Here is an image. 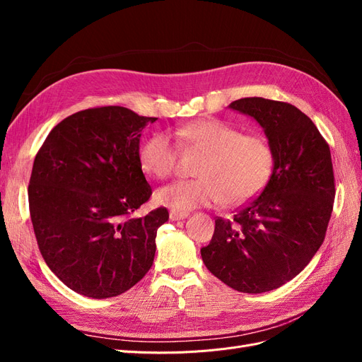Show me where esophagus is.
I'll return each instance as SVG.
<instances>
[{"label": "esophagus", "instance_id": "esophagus-1", "mask_svg": "<svg viewBox=\"0 0 362 362\" xmlns=\"http://www.w3.org/2000/svg\"><path fill=\"white\" fill-rule=\"evenodd\" d=\"M169 217H170V221H184V218L189 217V213H182V211H175V210H172V211L169 213Z\"/></svg>", "mask_w": 362, "mask_h": 362}]
</instances>
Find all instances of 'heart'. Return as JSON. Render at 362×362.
Segmentation results:
<instances>
[{"instance_id":"obj_1","label":"heart","mask_w":362,"mask_h":362,"mask_svg":"<svg viewBox=\"0 0 362 362\" xmlns=\"http://www.w3.org/2000/svg\"><path fill=\"white\" fill-rule=\"evenodd\" d=\"M184 144L205 152L196 175L180 180L156 193L158 204L175 211H192L199 206L225 202L238 205L254 198L272 177L275 156L266 139L245 136L242 131L218 120H198L175 129ZM140 166L151 177H170L178 161V146L170 134H152L139 152Z\"/></svg>"}]
</instances>
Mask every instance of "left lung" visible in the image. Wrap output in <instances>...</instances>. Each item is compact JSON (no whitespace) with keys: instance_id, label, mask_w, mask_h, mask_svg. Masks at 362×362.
I'll use <instances>...</instances> for the list:
<instances>
[{"instance_id":"1","label":"left lung","mask_w":362,"mask_h":362,"mask_svg":"<svg viewBox=\"0 0 362 362\" xmlns=\"http://www.w3.org/2000/svg\"><path fill=\"white\" fill-rule=\"evenodd\" d=\"M257 120L275 156L272 177L257 198L216 218L204 264L242 293L275 290L306 267L322 246L335 198L329 146L298 107L264 98L228 105Z\"/></svg>"}]
</instances>
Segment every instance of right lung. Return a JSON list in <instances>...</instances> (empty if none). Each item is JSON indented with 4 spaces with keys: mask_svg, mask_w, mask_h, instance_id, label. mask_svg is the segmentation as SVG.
<instances>
[{
    "mask_svg": "<svg viewBox=\"0 0 362 362\" xmlns=\"http://www.w3.org/2000/svg\"><path fill=\"white\" fill-rule=\"evenodd\" d=\"M157 117L100 107L63 119L33 164L30 216L40 254L64 286L92 299L115 298L154 262L166 208L134 213L152 194L141 172V131Z\"/></svg>",
    "mask_w": 362,
    "mask_h": 362,
    "instance_id": "1",
    "label": "right lung"
}]
</instances>
